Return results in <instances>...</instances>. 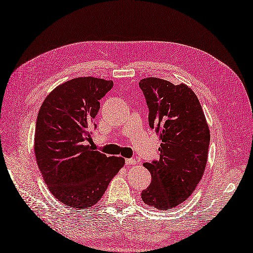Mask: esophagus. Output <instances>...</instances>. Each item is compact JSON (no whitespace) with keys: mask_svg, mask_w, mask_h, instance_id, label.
<instances>
[{"mask_svg":"<svg viewBox=\"0 0 253 253\" xmlns=\"http://www.w3.org/2000/svg\"><path fill=\"white\" fill-rule=\"evenodd\" d=\"M136 163L137 162H136V160H135V159H126V165H135Z\"/></svg>","mask_w":253,"mask_h":253,"instance_id":"esophagus-1","label":"esophagus"}]
</instances>
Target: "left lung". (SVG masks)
<instances>
[{"label": "left lung", "instance_id": "left-lung-1", "mask_svg": "<svg viewBox=\"0 0 253 253\" xmlns=\"http://www.w3.org/2000/svg\"><path fill=\"white\" fill-rule=\"evenodd\" d=\"M139 87L149 109V126L162 140L159 161L144 163L152 181L141 199L169 211L189 199L204 175L211 131L198 96L187 84L148 77Z\"/></svg>", "mask_w": 253, "mask_h": 253}]
</instances>
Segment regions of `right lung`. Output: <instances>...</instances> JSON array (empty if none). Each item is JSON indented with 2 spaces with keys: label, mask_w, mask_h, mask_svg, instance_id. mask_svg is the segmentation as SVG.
<instances>
[{
  "label": "right lung",
  "mask_w": 253,
  "mask_h": 253,
  "mask_svg": "<svg viewBox=\"0 0 253 253\" xmlns=\"http://www.w3.org/2000/svg\"><path fill=\"white\" fill-rule=\"evenodd\" d=\"M113 84L91 76L71 79L46 96L38 115L34 152L42 176L55 199L78 211L94 206L126 163L85 145Z\"/></svg>",
  "instance_id": "add662e5"
}]
</instances>
